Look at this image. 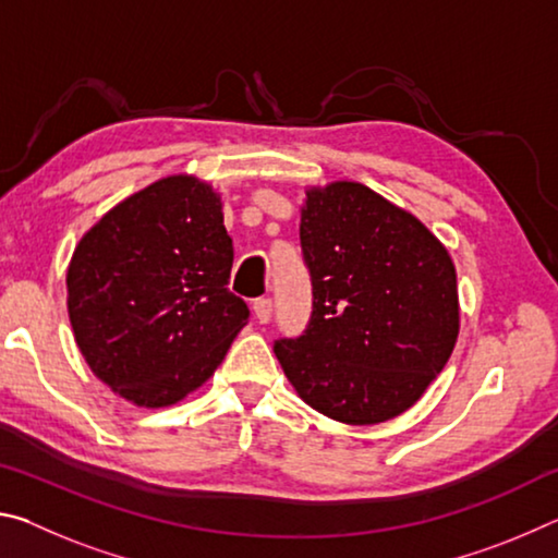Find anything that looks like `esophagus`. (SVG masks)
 <instances>
[{
    "label": "esophagus",
    "mask_w": 558,
    "mask_h": 558,
    "mask_svg": "<svg viewBox=\"0 0 558 558\" xmlns=\"http://www.w3.org/2000/svg\"><path fill=\"white\" fill-rule=\"evenodd\" d=\"M253 315H256L260 325H268L272 319V300L270 298L253 300Z\"/></svg>",
    "instance_id": "obj_1"
}]
</instances>
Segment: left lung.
<instances>
[{
	"instance_id": "1",
	"label": "left lung",
	"mask_w": 558,
	"mask_h": 558,
	"mask_svg": "<svg viewBox=\"0 0 558 558\" xmlns=\"http://www.w3.org/2000/svg\"><path fill=\"white\" fill-rule=\"evenodd\" d=\"M300 245L313 315L300 337L272 347L300 399L349 426L411 409L458 339L448 251L415 216L356 182L310 189Z\"/></svg>"
}]
</instances>
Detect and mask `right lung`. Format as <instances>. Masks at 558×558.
I'll use <instances>...</instances> for the list:
<instances>
[{
  "mask_svg": "<svg viewBox=\"0 0 558 558\" xmlns=\"http://www.w3.org/2000/svg\"><path fill=\"white\" fill-rule=\"evenodd\" d=\"M233 243L221 199L196 177L159 179L110 209L75 245L69 317L100 381L159 409L199 389L248 307L226 288Z\"/></svg>",
  "mask_w": 558,
  "mask_h": 558,
  "instance_id": "1",
  "label": "right lung"
}]
</instances>
